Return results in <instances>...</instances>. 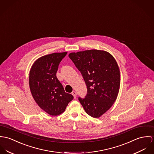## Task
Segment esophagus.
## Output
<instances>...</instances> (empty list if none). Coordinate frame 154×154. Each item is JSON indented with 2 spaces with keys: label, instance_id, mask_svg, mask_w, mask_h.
<instances>
[{
  "label": "esophagus",
  "instance_id": "34e87169",
  "mask_svg": "<svg viewBox=\"0 0 154 154\" xmlns=\"http://www.w3.org/2000/svg\"><path fill=\"white\" fill-rule=\"evenodd\" d=\"M72 94V96H74V98H75L76 97V96H77V92L75 91H73L72 92V93H71Z\"/></svg>",
  "mask_w": 154,
  "mask_h": 154
}]
</instances>
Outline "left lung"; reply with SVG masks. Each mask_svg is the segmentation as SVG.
<instances>
[{
    "label": "left lung",
    "instance_id": "8db88e82",
    "mask_svg": "<svg viewBox=\"0 0 154 154\" xmlns=\"http://www.w3.org/2000/svg\"><path fill=\"white\" fill-rule=\"evenodd\" d=\"M80 71L87 86L85 97H79L87 114L97 118L115 102L120 86V71L113 57L97 50L72 52L69 55Z\"/></svg>",
    "mask_w": 154,
    "mask_h": 154
}]
</instances>
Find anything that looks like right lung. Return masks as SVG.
<instances>
[{
    "mask_svg": "<svg viewBox=\"0 0 154 154\" xmlns=\"http://www.w3.org/2000/svg\"><path fill=\"white\" fill-rule=\"evenodd\" d=\"M67 54L52 53L41 57L35 62L29 72V83L35 101L51 116L64 112L74 98L65 92L56 76L58 66Z\"/></svg>",
    "mask_w": 154,
    "mask_h": 154,
    "instance_id": "obj_1",
    "label": "right lung"
}]
</instances>
